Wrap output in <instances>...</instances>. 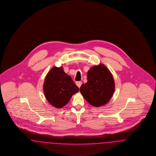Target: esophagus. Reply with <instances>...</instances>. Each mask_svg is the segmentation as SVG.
I'll return each mask as SVG.
<instances>
[{
	"instance_id": "1",
	"label": "esophagus",
	"mask_w": 156,
	"mask_h": 156,
	"mask_svg": "<svg viewBox=\"0 0 156 156\" xmlns=\"http://www.w3.org/2000/svg\"><path fill=\"white\" fill-rule=\"evenodd\" d=\"M76 85L77 86V87H79V88H80V86H81V85L82 84V82H76Z\"/></svg>"
}]
</instances>
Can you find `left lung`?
I'll return each instance as SVG.
<instances>
[{
	"mask_svg": "<svg viewBox=\"0 0 156 156\" xmlns=\"http://www.w3.org/2000/svg\"><path fill=\"white\" fill-rule=\"evenodd\" d=\"M113 75L103 64L91 67L87 72V82L82 84L80 92L83 98L94 107L106 105L115 91Z\"/></svg>",
	"mask_w": 156,
	"mask_h": 156,
	"instance_id": "1",
	"label": "left lung"
}]
</instances>
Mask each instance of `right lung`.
<instances>
[{"instance_id":"1","label":"right lung","mask_w":156,"mask_h":156,"mask_svg":"<svg viewBox=\"0 0 156 156\" xmlns=\"http://www.w3.org/2000/svg\"><path fill=\"white\" fill-rule=\"evenodd\" d=\"M79 90L72 77L65 73L62 67H53L46 75L43 84L46 98L56 108L65 106Z\"/></svg>"}]
</instances>
